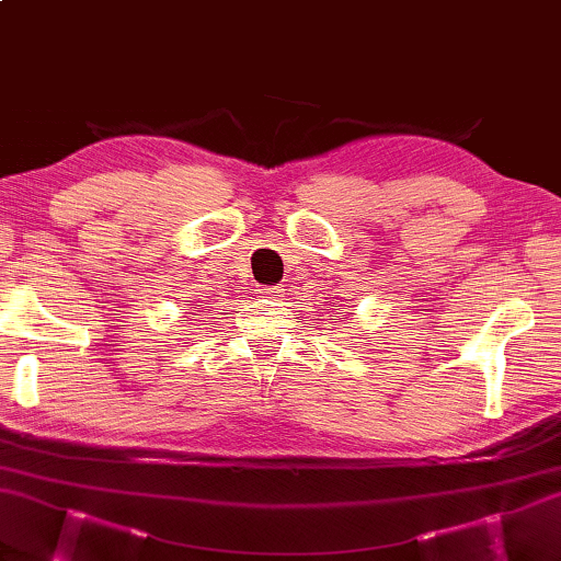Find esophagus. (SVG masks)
Returning <instances> with one entry per match:
<instances>
[{"mask_svg": "<svg viewBox=\"0 0 561 561\" xmlns=\"http://www.w3.org/2000/svg\"><path fill=\"white\" fill-rule=\"evenodd\" d=\"M257 291H260V296H265V299H270V301H277L284 289H282V287H260Z\"/></svg>", "mask_w": 561, "mask_h": 561, "instance_id": "obj_1", "label": "esophagus"}]
</instances>
